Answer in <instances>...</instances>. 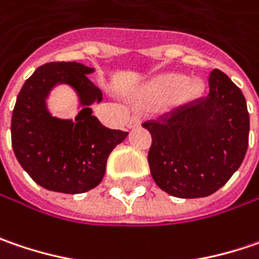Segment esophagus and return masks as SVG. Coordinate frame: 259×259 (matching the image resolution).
I'll return each instance as SVG.
<instances>
[{
    "label": "esophagus",
    "instance_id": "1",
    "mask_svg": "<svg viewBox=\"0 0 259 259\" xmlns=\"http://www.w3.org/2000/svg\"><path fill=\"white\" fill-rule=\"evenodd\" d=\"M141 125V116L140 115H133L128 121V128H137Z\"/></svg>",
    "mask_w": 259,
    "mask_h": 259
}]
</instances>
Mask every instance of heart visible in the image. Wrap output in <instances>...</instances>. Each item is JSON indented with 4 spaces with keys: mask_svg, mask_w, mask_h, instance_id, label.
<instances>
[{
    "mask_svg": "<svg viewBox=\"0 0 259 259\" xmlns=\"http://www.w3.org/2000/svg\"><path fill=\"white\" fill-rule=\"evenodd\" d=\"M201 84L197 80H185L179 74H163L144 84L136 95V102L141 105H154L175 97L178 100H191L200 93Z\"/></svg>",
    "mask_w": 259,
    "mask_h": 259,
    "instance_id": "obj_1",
    "label": "heart"
}]
</instances>
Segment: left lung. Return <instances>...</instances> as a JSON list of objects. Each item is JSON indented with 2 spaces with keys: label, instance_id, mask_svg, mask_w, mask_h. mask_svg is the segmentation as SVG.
Here are the masks:
<instances>
[{
  "label": "left lung",
  "instance_id": "1",
  "mask_svg": "<svg viewBox=\"0 0 259 259\" xmlns=\"http://www.w3.org/2000/svg\"><path fill=\"white\" fill-rule=\"evenodd\" d=\"M151 134L149 166L157 187L178 198L214 194L243 162L249 113L240 89L225 72L208 75L207 96L143 123Z\"/></svg>",
  "mask_w": 259,
  "mask_h": 259
}]
</instances>
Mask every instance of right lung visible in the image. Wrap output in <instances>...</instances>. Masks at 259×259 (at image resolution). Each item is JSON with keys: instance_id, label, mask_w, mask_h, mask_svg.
Segmentation results:
<instances>
[{"instance_id": "1", "label": "right lung", "mask_w": 259, "mask_h": 259, "mask_svg": "<svg viewBox=\"0 0 259 259\" xmlns=\"http://www.w3.org/2000/svg\"><path fill=\"white\" fill-rule=\"evenodd\" d=\"M95 70L80 62H48L26 80L11 116V144L21 167L49 191L81 194L97 187L110 151L128 133L109 130L92 115L90 105L102 92L87 74ZM57 84L71 85L83 109L72 120L52 117L46 97Z\"/></svg>"}]
</instances>
